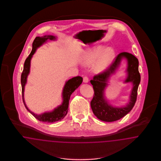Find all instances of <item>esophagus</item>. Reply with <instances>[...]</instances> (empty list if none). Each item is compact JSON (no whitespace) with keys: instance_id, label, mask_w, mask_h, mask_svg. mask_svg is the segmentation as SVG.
<instances>
[{"instance_id":"1","label":"esophagus","mask_w":161,"mask_h":161,"mask_svg":"<svg viewBox=\"0 0 161 161\" xmlns=\"http://www.w3.org/2000/svg\"><path fill=\"white\" fill-rule=\"evenodd\" d=\"M83 82L85 83H87L88 82V78L87 76H85L83 77Z\"/></svg>"}]
</instances>
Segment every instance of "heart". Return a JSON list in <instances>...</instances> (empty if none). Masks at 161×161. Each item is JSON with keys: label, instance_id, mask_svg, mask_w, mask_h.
<instances>
[{"label": "heart", "instance_id": "1", "mask_svg": "<svg viewBox=\"0 0 161 161\" xmlns=\"http://www.w3.org/2000/svg\"><path fill=\"white\" fill-rule=\"evenodd\" d=\"M115 57V51L112 48H106L103 45L87 49L83 53L81 62L83 65H91L96 63L95 71H103L111 64Z\"/></svg>", "mask_w": 161, "mask_h": 161}]
</instances>
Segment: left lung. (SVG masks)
<instances>
[{"label":"left lung","instance_id":"obj_1","mask_svg":"<svg viewBox=\"0 0 161 161\" xmlns=\"http://www.w3.org/2000/svg\"><path fill=\"white\" fill-rule=\"evenodd\" d=\"M123 58H126L128 61V76L125 82H132L133 88L130 96V101L126 107H113L107 102L104 98L103 92L107 86L108 78L115 72ZM140 81L141 75L139 72V61L136 57L127 52L118 54L106 69L95 75L93 80H90L94 92L90 105L94 115L100 120L107 122L116 121L126 116L135 106Z\"/></svg>","mask_w":161,"mask_h":161}]
</instances>
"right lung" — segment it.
Instances as JSON below:
<instances>
[{"label": "right lung", "instance_id": "add662e5", "mask_svg": "<svg viewBox=\"0 0 161 161\" xmlns=\"http://www.w3.org/2000/svg\"><path fill=\"white\" fill-rule=\"evenodd\" d=\"M47 39L50 40H55L56 37L53 35H45L44 36L40 37L36 36L34 39L32 44V49L31 53H30L29 56L26 59L25 61L24 69L21 74V85H22V100L26 108L31 113L36 119L39 121L47 123H53L61 120L63 119L67 113H68V104L70 96L72 93L80 86V84L83 81V78L80 76L75 77L71 79H69L68 81H66L64 86L63 91V102L61 105L55 108L53 111L51 112H45L41 114H36L32 112L26 106L25 103L24 89L26 83L27 77L30 71V65H31V59L32 57V55L34 54L36 49L41 46L42 44L45 43Z\"/></svg>", "mask_w": 161, "mask_h": 161}]
</instances>
